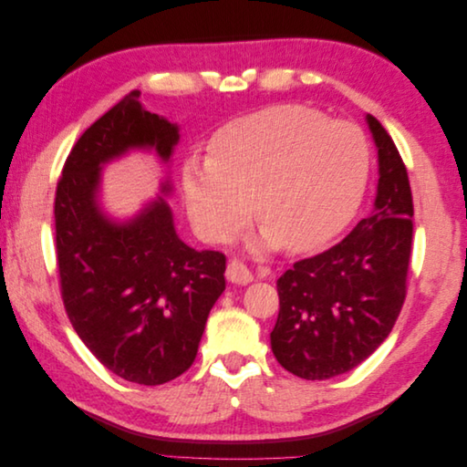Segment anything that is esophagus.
I'll list each match as a JSON object with an SVG mask.
<instances>
[{"label":"esophagus","mask_w":467,"mask_h":467,"mask_svg":"<svg viewBox=\"0 0 467 467\" xmlns=\"http://www.w3.org/2000/svg\"><path fill=\"white\" fill-rule=\"evenodd\" d=\"M225 276H228V280L234 282V285H247V282L253 280V275L249 268L237 259H232L228 263V268H225Z\"/></svg>","instance_id":"1"}]
</instances>
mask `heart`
<instances>
[{
	"instance_id": "b5f03b06",
	"label": "heart",
	"mask_w": 467,
	"mask_h": 467,
	"mask_svg": "<svg viewBox=\"0 0 467 467\" xmlns=\"http://www.w3.org/2000/svg\"><path fill=\"white\" fill-rule=\"evenodd\" d=\"M370 161L358 126L304 105H276L225 124L210 158H191L182 167V192L208 242L232 239L253 202L265 245L304 253L355 216Z\"/></svg>"
}]
</instances>
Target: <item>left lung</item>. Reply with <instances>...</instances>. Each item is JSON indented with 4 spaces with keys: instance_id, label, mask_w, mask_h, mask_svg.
<instances>
[{
    "instance_id": "left-lung-1",
    "label": "left lung",
    "mask_w": 467,
    "mask_h": 467,
    "mask_svg": "<svg viewBox=\"0 0 467 467\" xmlns=\"http://www.w3.org/2000/svg\"><path fill=\"white\" fill-rule=\"evenodd\" d=\"M379 179L374 212L343 242L296 261L276 282L271 347L282 368L329 379L357 368L386 341L407 296L413 194L391 136L372 115Z\"/></svg>"
}]
</instances>
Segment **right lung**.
Instances as JSON below:
<instances>
[{
	"mask_svg": "<svg viewBox=\"0 0 467 467\" xmlns=\"http://www.w3.org/2000/svg\"><path fill=\"white\" fill-rule=\"evenodd\" d=\"M177 142V126L144 110L140 91H130L79 136L54 199L66 314L105 368L140 386L191 368L225 290V255L182 244L161 196L134 220L110 222L97 204L99 175L126 150L155 148L169 160Z\"/></svg>",
	"mask_w": 467,
	"mask_h": 467,
	"instance_id": "obj_1",
	"label": "right lung"
}]
</instances>
